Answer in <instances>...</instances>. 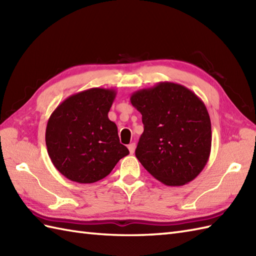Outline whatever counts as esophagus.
Instances as JSON below:
<instances>
[{
  "label": "esophagus",
  "instance_id": "34e87169",
  "mask_svg": "<svg viewBox=\"0 0 256 256\" xmlns=\"http://www.w3.org/2000/svg\"><path fill=\"white\" fill-rule=\"evenodd\" d=\"M128 148L130 153H131V154H134V152H135V148H136V145H135V143H131V144H130V145L128 146Z\"/></svg>",
  "mask_w": 256,
  "mask_h": 256
}]
</instances>
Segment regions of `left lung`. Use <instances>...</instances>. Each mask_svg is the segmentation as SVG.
I'll return each mask as SVG.
<instances>
[{
    "label": "left lung",
    "instance_id": "1",
    "mask_svg": "<svg viewBox=\"0 0 256 256\" xmlns=\"http://www.w3.org/2000/svg\"><path fill=\"white\" fill-rule=\"evenodd\" d=\"M144 132L135 155L152 176L182 186L202 172L211 152V122L204 103L186 86L160 82L131 96Z\"/></svg>",
    "mask_w": 256,
    "mask_h": 256
}]
</instances>
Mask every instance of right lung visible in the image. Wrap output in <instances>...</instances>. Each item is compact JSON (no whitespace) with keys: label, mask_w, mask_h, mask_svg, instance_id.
I'll use <instances>...</instances> for the list:
<instances>
[{"label":"right lung","mask_w":256,"mask_h":256,"mask_svg":"<svg viewBox=\"0 0 256 256\" xmlns=\"http://www.w3.org/2000/svg\"><path fill=\"white\" fill-rule=\"evenodd\" d=\"M116 96L113 89L91 88L70 96L52 113L45 134L47 152L69 180L96 182L128 155L120 143L116 124L108 116Z\"/></svg>","instance_id":"right-lung-1"}]
</instances>
